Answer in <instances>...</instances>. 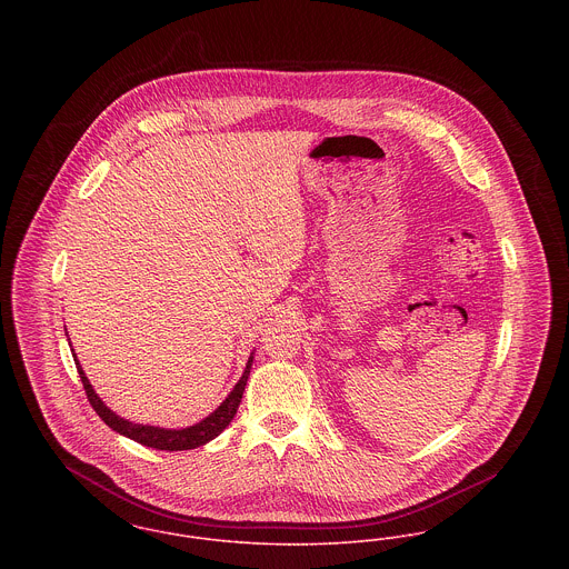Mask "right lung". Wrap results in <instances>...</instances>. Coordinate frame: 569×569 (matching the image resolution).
I'll return each mask as SVG.
<instances>
[{"mask_svg":"<svg viewBox=\"0 0 569 569\" xmlns=\"http://www.w3.org/2000/svg\"><path fill=\"white\" fill-rule=\"evenodd\" d=\"M73 358H76V353H73ZM76 367L90 406L94 408V412L101 417V420L108 427H112L120 436H127V438L144 445V447L157 449V451H190V449L207 445L216 436H220L230 425L232 417L237 415V408H239L243 390H246V381H248L250 369H252V356L246 365L243 376L237 381V386L230 390L227 401L216 412H211L204 420H200L198 425L188 427V429H161V427H151V425H136V422H129L124 418L116 417L114 412L99 399V395L92 390V386L86 378V373L81 371L79 362H76Z\"/></svg>","mask_w":569,"mask_h":569,"instance_id":"1","label":"right lung"}]
</instances>
